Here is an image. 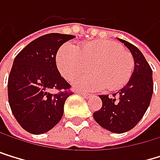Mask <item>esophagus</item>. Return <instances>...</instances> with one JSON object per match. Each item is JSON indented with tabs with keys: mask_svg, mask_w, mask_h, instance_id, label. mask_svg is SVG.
Masks as SVG:
<instances>
[{
	"mask_svg": "<svg viewBox=\"0 0 160 160\" xmlns=\"http://www.w3.org/2000/svg\"><path fill=\"white\" fill-rule=\"evenodd\" d=\"M78 93L79 95L83 96V97H86V98H88V97H90V96H91L90 94H86V93H83V92H78Z\"/></svg>",
	"mask_w": 160,
	"mask_h": 160,
	"instance_id": "34e87169",
	"label": "esophagus"
}]
</instances>
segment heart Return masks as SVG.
Masks as SVG:
<instances>
[{"label": "heart", "mask_w": 160, "mask_h": 160, "mask_svg": "<svg viewBox=\"0 0 160 160\" xmlns=\"http://www.w3.org/2000/svg\"><path fill=\"white\" fill-rule=\"evenodd\" d=\"M57 65L60 74L68 81L90 70L93 74L79 78L75 88L83 91H98L107 87L116 91L130 81L134 68L132 54L116 43L96 40L86 42L78 49L64 44L57 54Z\"/></svg>", "instance_id": "1"}]
</instances>
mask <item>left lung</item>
I'll return each mask as SVG.
<instances>
[{"instance_id": "left-lung-1", "label": "left lung", "mask_w": 160, "mask_h": 160, "mask_svg": "<svg viewBox=\"0 0 160 160\" xmlns=\"http://www.w3.org/2000/svg\"><path fill=\"white\" fill-rule=\"evenodd\" d=\"M118 40L130 50L134 60V69L128 82L117 93L100 95L102 108L93 113L95 121L103 128L123 133L131 131L142 119L152 96V71L143 53L134 45Z\"/></svg>"}]
</instances>
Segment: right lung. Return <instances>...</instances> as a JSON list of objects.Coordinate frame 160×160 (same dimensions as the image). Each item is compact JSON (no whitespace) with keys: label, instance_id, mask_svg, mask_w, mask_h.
<instances>
[{"label":"right lung","instance_id":"add662e5","mask_svg":"<svg viewBox=\"0 0 160 160\" xmlns=\"http://www.w3.org/2000/svg\"><path fill=\"white\" fill-rule=\"evenodd\" d=\"M75 36L49 33L28 44L13 61L8 77V102L17 122L29 133L49 132L62 118L70 84L58 70L60 46ZM54 91H58L54 93Z\"/></svg>","mask_w":160,"mask_h":160}]
</instances>
